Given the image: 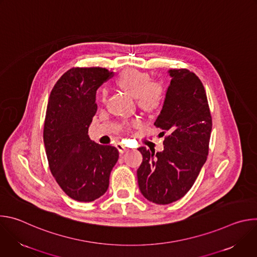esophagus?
Listing matches in <instances>:
<instances>
[{
	"mask_svg": "<svg viewBox=\"0 0 257 257\" xmlns=\"http://www.w3.org/2000/svg\"><path fill=\"white\" fill-rule=\"evenodd\" d=\"M116 146H117L118 151L120 152V154H124L125 152H127V151H128V148H127V146L123 145L122 143H117V144H116Z\"/></svg>",
	"mask_w": 257,
	"mask_h": 257,
	"instance_id": "obj_1",
	"label": "esophagus"
}]
</instances>
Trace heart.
Listing matches in <instances>:
<instances>
[{"mask_svg": "<svg viewBox=\"0 0 257 257\" xmlns=\"http://www.w3.org/2000/svg\"><path fill=\"white\" fill-rule=\"evenodd\" d=\"M119 86L136 98L140 107L146 111H154L163 99V88L161 84L151 81L146 73L135 69L125 70L118 78ZM106 90L102 89L100 99L104 101Z\"/></svg>", "mask_w": 257, "mask_h": 257, "instance_id": "heart-1", "label": "heart"}]
</instances>
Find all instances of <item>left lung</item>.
Listing matches in <instances>:
<instances>
[{
	"label": "left lung",
	"mask_w": 257,
	"mask_h": 257,
	"mask_svg": "<svg viewBox=\"0 0 257 257\" xmlns=\"http://www.w3.org/2000/svg\"><path fill=\"white\" fill-rule=\"evenodd\" d=\"M171 83L155 126L167 133L164 151L138 149L142 163L137 170L142 195L157 204H169L192 187L206 162L211 116L200 79L187 69L168 71Z\"/></svg>",
	"instance_id": "8db88e82"
}]
</instances>
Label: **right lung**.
<instances>
[{
	"label": "right lung",
	"instance_id": "right-lung-1",
	"mask_svg": "<svg viewBox=\"0 0 257 257\" xmlns=\"http://www.w3.org/2000/svg\"><path fill=\"white\" fill-rule=\"evenodd\" d=\"M113 72L104 68H72L51 91L44 127L50 170L72 199L90 202L105 193L118 162L115 146L100 145L88 136L96 113L97 88Z\"/></svg>",
	"mask_w": 257,
	"mask_h": 257
}]
</instances>
